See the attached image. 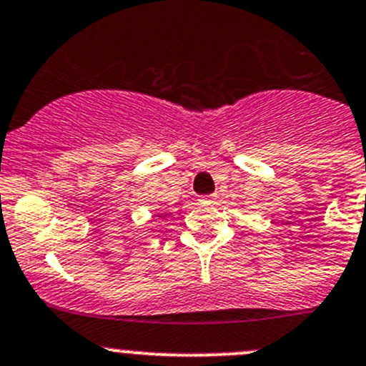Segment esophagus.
I'll return each instance as SVG.
<instances>
[{"label": "esophagus", "mask_w": 366, "mask_h": 366, "mask_svg": "<svg viewBox=\"0 0 366 366\" xmlns=\"http://www.w3.org/2000/svg\"><path fill=\"white\" fill-rule=\"evenodd\" d=\"M199 201H201L202 204H209V202H214V201H217V195H214V194H211V195H204V197H201V199H199Z\"/></svg>", "instance_id": "1"}]
</instances>
